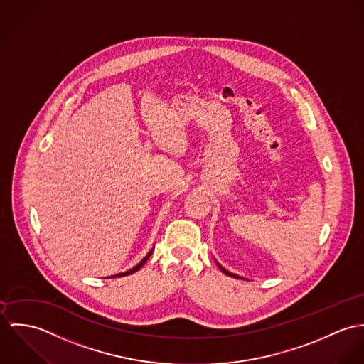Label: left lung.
<instances>
[{
  "label": "left lung",
  "instance_id": "obj_1",
  "mask_svg": "<svg viewBox=\"0 0 364 364\" xmlns=\"http://www.w3.org/2000/svg\"><path fill=\"white\" fill-rule=\"evenodd\" d=\"M216 264H218V267H219V269H220V271H222V272H223V274H226V275H228V277H233V278H240V279H242V277H239V275H236V274H232V272H229V271H226V269H225V268H223V267H222V265H220V264H219V262H216Z\"/></svg>",
  "mask_w": 364,
  "mask_h": 364
}]
</instances>
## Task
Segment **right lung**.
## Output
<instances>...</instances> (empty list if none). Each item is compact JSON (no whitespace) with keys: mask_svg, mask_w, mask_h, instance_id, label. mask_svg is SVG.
Wrapping results in <instances>:
<instances>
[{"mask_svg":"<svg viewBox=\"0 0 364 364\" xmlns=\"http://www.w3.org/2000/svg\"><path fill=\"white\" fill-rule=\"evenodd\" d=\"M152 251H154V248L142 258V261L138 264V265H135L132 269H129V271H125V272H122V274H116V275H112V277H109V278H122V277H127V275H131V274H134V272H136L138 269H141L142 268V265L149 259V257H151V254H152Z\"/></svg>","mask_w":364,"mask_h":364,"instance_id":"right-lung-1","label":"right lung"}]
</instances>
